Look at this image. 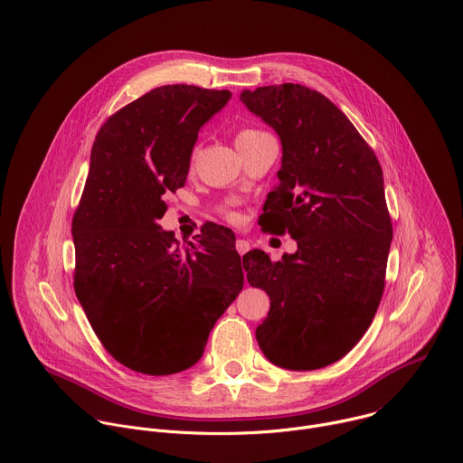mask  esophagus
Returning <instances> with one entry per match:
<instances>
[{
    "label": "esophagus",
    "instance_id": "esophagus-1",
    "mask_svg": "<svg viewBox=\"0 0 463 463\" xmlns=\"http://www.w3.org/2000/svg\"><path fill=\"white\" fill-rule=\"evenodd\" d=\"M235 248H237V251L242 255V253H246V251L250 250V242H248V241H244V239H237Z\"/></svg>",
    "mask_w": 463,
    "mask_h": 463
}]
</instances>
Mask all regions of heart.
Wrapping results in <instances>:
<instances>
[{
    "mask_svg": "<svg viewBox=\"0 0 463 463\" xmlns=\"http://www.w3.org/2000/svg\"><path fill=\"white\" fill-rule=\"evenodd\" d=\"M268 133L266 131H260V129H253V128H242L237 131V137H235V142H237V147L239 146H244V144H250L257 138H262L266 137Z\"/></svg>",
    "mask_w": 463,
    "mask_h": 463,
    "instance_id": "1",
    "label": "heart"
}]
</instances>
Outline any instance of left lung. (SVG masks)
<instances>
[{
    "label": "left lung",
    "mask_w": 463,
    "mask_h": 463,
    "mask_svg": "<svg viewBox=\"0 0 463 463\" xmlns=\"http://www.w3.org/2000/svg\"><path fill=\"white\" fill-rule=\"evenodd\" d=\"M241 102L283 144L281 182L260 226L298 242L277 262L262 250L242 257L248 283L269 298L255 337L273 364L316 371L348 354L380 307L392 241L383 171L346 115L314 89L266 85L242 90Z\"/></svg>",
    "instance_id": "8db88e82"
}]
</instances>
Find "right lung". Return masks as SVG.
Here are the masks:
<instances>
[{"mask_svg": "<svg viewBox=\"0 0 463 463\" xmlns=\"http://www.w3.org/2000/svg\"><path fill=\"white\" fill-rule=\"evenodd\" d=\"M230 99L226 89L162 85L109 117L92 144L72 217L74 292L104 348L135 373L195 364L242 290L232 230L215 224L182 246L156 224L186 182L201 128Z\"/></svg>", "mask_w": 463, "mask_h": 463, "instance_id": "right-lung-1", "label": "right lung"}]
</instances>
